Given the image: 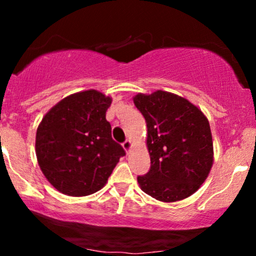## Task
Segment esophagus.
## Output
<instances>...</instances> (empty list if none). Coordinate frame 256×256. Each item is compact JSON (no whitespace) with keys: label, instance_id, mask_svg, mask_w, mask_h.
I'll return each mask as SVG.
<instances>
[{"label":"esophagus","instance_id":"34e87169","mask_svg":"<svg viewBox=\"0 0 256 256\" xmlns=\"http://www.w3.org/2000/svg\"><path fill=\"white\" fill-rule=\"evenodd\" d=\"M122 148H124L125 152L128 154V152H131V148H132V142H131V140H125V142L122 143Z\"/></svg>","mask_w":256,"mask_h":256}]
</instances>
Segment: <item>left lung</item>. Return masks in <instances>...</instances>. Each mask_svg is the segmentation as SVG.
Masks as SVG:
<instances>
[{
    "instance_id": "1",
    "label": "left lung",
    "mask_w": 256,
    "mask_h": 256,
    "mask_svg": "<svg viewBox=\"0 0 256 256\" xmlns=\"http://www.w3.org/2000/svg\"><path fill=\"white\" fill-rule=\"evenodd\" d=\"M134 104L146 119L152 164L146 176L137 177L140 189L161 202L192 196L214 161L208 119L192 102L168 91L137 94Z\"/></svg>"
}]
</instances>
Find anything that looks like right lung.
<instances>
[{
	"instance_id": "obj_1",
	"label": "right lung",
	"mask_w": 256,
	"mask_h": 256,
	"mask_svg": "<svg viewBox=\"0 0 256 256\" xmlns=\"http://www.w3.org/2000/svg\"><path fill=\"white\" fill-rule=\"evenodd\" d=\"M110 104L112 98L98 90L79 91L58 102L38 125V165L64 195L79 198L101 190L125 155L106 120Z\"/></svg>"
}]
</instances>
